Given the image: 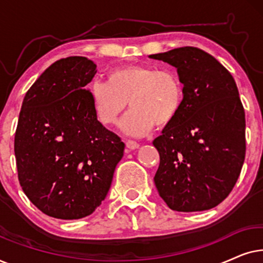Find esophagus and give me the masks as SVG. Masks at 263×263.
Segmentation results:
<instances>
[{
    "instance_id": "34e87169",
    "label": "esophagus",
    "mask_w": 263,
    "mask_h": 263,
    "mask_svg": "<svg viewBox=\"0 0 263 263\" xmlns=\"http://www.w3.org/2000/svg\"><path fill=\"white\" fill-rule=\"evenodd\" d=\"M125 145H127L129 149H136V148H139V146H140L139 142L134 141V140H127Z\"/></svg>"
}]
</instances>
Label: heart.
<instances>
[{
	"mask_svg": "<svg viewBox=\"0 0 263 263\" xmlns=\"http://www.w3.org/2000/svg\"><path fill=\"white\" fill-rule=\"evenodd\" d=\"M91 97L97 116L106 125L117 124L129 102L132 110L122 129L141 136L154 124L165 127L177 117L184 91L181 78L171 68L127 66L111 71L107 82H95Z\"/></svg>",
	"mask_w": 263,
	"mask_h": 263,
	"instance_id": "1",
	"label": "heart"
}]
</instances>
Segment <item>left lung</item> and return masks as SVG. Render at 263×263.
<instances>
[{"label": "left lung", "instance_id": "obj_1", "mask_svg": "<svg viewBox=\"0 0 263 263\" xmlns=\"http://www.w3.org/2000/svg\"><path fill=\"white\" fill-rule=\"evenodd\" d=\"M149 57L177 68L184 91L177 117L153 141L158 193L174 211L211 210L231 193L246 158V114L235 79L193 46Z\"/></svg>", "mask_w": 263, "mask_h": 263}]
</instances>
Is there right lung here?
Returning a JSON list of instances; mask_svg holds the SVG:
<instances>
[{
    "label": "right lung",
    "mask_w": 263,
    "mask_h": 263,
    "mask_svg": "<svg viewBox=\"0 0 263 263\" xmlns=\"http://www.w3.org/2000/svg\"><path fill=\"white\" fill-rule=\"evenodd\" d=\"M91 60L52 63L25 96L14 139L17 177L32 203L49 217L92 214L109 192L124 143L97 118L87 85Z\"/></svg>",
    "instance_id": "obj_1"
}]
</instances>
